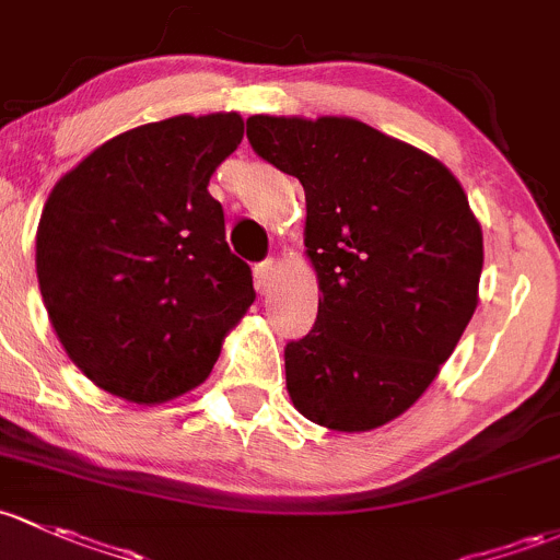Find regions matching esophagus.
<instances>
[{
    "label": "esophagus",
    "instance_id": "1",
    "mask_svg": "<svg viewBox=\"0 0 560 560\" xmlns=\"http://www.w3.org/2000/svg\"><path fill=\"white\" fill-rule=\"evenodd\" d=\"M273 281H276V262L273 260H265L260 265H255V287L260 295L270 292Z\"/></svg>",
    "mask_w": 560,
    "mask_h": 560
}]
</instances>
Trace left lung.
I'll use <instances>...</instances> for the list:
<instances>
[{
  "instance_id": "left-lung-1",
  "label": "left lung",
  "mask_w": 560,
  "mask_h": 560,
  "mask_svg": "<svg viewBox=\"0 0 560 560\" xmlns=\"http://www.w3.org/2000/svg\"><path fill=\"white\" fill-rule=\"evenodd\" d=\"M262 161L305 190L319 314L284 349L292 405L335 432L402 416L478 308L482 231L438 158L351 117L252 115Z\"/></svg>"
}]
</instances>
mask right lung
<instances>
[{"instance_id":"add662e5","label":"right lung","mask_w":560,"mask_h":560,"mask_svg":"<svg viewBox=\"0 0 560 560\" xmlns=\"http://www.w3.org/2000/svg\"><path fill=\"white\" fill-rule=\"evenodd\" d=\"M241 139L235 112L176 115L104 141L52 187L39 292L69 359L104 392L155 405L203 384L255 303L206 190Z\"/></svg>"}]
</instances>
